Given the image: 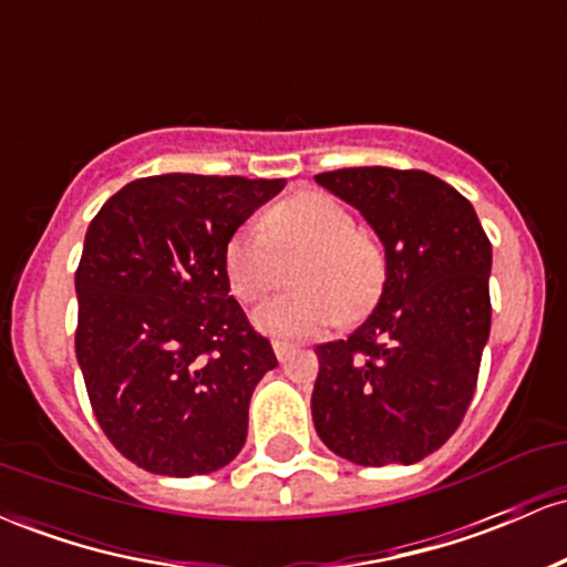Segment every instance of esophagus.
<instances>
[{
    "label": "esophagus",
    "mask_w": 567,
    "mask_h": 567,
    "mask_svg": "<svg viewBox=\"0 0 567 567\" xmlns=\"http://www.w3.org/2000/svg\"><path fill=\"white\" fill-rule=\"evenodd\" d=\"M275 354H277V360H279V362H288V357L292 354V349L288 347V343H279V341H275Z\"/></svg>",
    "instance_id": "obj_1"
}]
</instances>
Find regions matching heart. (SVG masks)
I'll return each instance as SVG.
<instances>
[{"label":"heart","mask_w":567,"mask_h":567,"mask_svg":"<svg viewBox=\"0 0 567 567\" xmlns=\"http://www.w3.org/2000/svg\"><path fill=\"white\" fill-rule=\"evenodd\" d=\"M292 269L296 292L264 303L252 315L261 333L275 341H306L330 330L341 315L357 317L379 296L383 282L381 250L357 231V220L341 202L303 192L279 202L264 216V231L245 226L224 250L229 288L243 303H256L285 282Z\"/></svg>","instance_id":"1"}]
</instances>
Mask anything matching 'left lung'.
<instances>
[{"mask_svg": "<svg viewBox=\"0 0 567 567\" xmlns=\"http://www.w3.org/2000/svg\"><path fill=\"white\" fill-rule=\"evenodd\" d=\"M315 181L360 210L386 258L373 315L315 349V429L351 464H415L472 402L491 336V243L472 202L437 175L347 167Z\"/></svg>", "mask_w": 567, "mask_h": 567, "instance_id": "8db88e82", "label": "left lung"}]
</instances>
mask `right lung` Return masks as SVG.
<instances>
[{
    "label": "right lung",
    "mask_w": 567,
    "mask_h": 567,
    "mask_svg": "<svg viewBox=\"0 0 567 567\" xmlns=\"http://www.w3.org/2000/svg\"><path fill=\"white\" fill-rule=\"evenodd\" d=\"M285 181L167 173L97 210L76 269V362L106 437L141 470H224L271 343L229 296L224 250Z\"/></svg>",
    "instance_id": "add662e5"
}]
</instances>
